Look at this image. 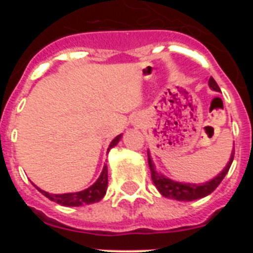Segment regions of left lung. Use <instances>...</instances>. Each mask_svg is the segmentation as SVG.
Returning <instances> with one entry per match:
<instances>
[{
  "label": "left lung",
  "instance_id": "1",
  "mask_svg": "<svg viewBox=\"0 0 253 253\" xmlns=\"http://www.w3.org/2000/svg\"><path fill=\"white\" fill-rule=\"evenodd\" d=\"M209 87L214 91H220L218 84L215 82L213 77L209 78ZM234 157V149L231 154V158H229V162L227 163V166L224 167L220 173H219L216 177H214L213 180L208 181L205 184H184V182H177V181H172L171 178L166 177V176L161 175L156 171V167H154V163L152 162L151 156H149L148 152V165L149 169H151V176L153 184L156 185L157 190L162 194L165 198L175 199L178 202H193V200H198V199H202L204 196L209 195L219 186V184L222 182L223 178L225 177L227 172L229 171V167H231L232 162H233Z\"/></svg>",
  "mask_w": 253,
  "mask_h": 253
}]
</instances>
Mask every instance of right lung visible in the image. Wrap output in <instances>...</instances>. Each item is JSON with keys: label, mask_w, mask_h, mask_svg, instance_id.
Listing matches in <instances>:
<instances>
[{"label": "right lung", "mask_w": 253, "mask_h": 253, "mask_svg": "<svg viewBox=\"0 0 253 253\" xmlns=\"http://www.w3.org/2000/svg\"><path fill=\"white\" fill-rule=\"evenodd\" d=\"M120 138H122V134L115 137L113 139V142L110 143V146L107 148V152L110 151L113 147H115L118 143H119ZM35 186V185H34ZM38 190L40 193L43 194L44 196L51 200V202L57 203L59 205H64V207H82V205H88L93 204V203L100 202L102 198L106 194L107 189V166L105 165L104 169H102L101 175L97 178L95 184L91 185L88 189L82 190V191H78V193H69V194H49L44 190L39 189L38 186Z\"/></svg>", "instance_id": "obj_1"}]
</instances>
